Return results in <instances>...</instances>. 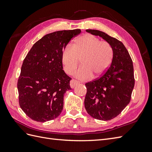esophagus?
<instances>
[{"label":"esophagus","mask_w":152,"mask_h":152,"mask_svg":"<svg viewBox=\"0 0 152 152\" xmlns=\"http://www.w3.org/2000/svg\"><path fill=\"white\" fill-rule=\"evenodd\" d=\"M80 82L78 81H76L75 80H70V88H74V87L76 86H77L78 84H79Z\"/></svg>","instance_id":"1"}]
</instances>
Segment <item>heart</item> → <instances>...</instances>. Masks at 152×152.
Returning <instances> with one entry per match:
<instances>
[{"label":"heart","mask_w":152,"mask_h":152,"mask_svg":"<svg viewBox=\"0 0 152 152\" xmlns=\"http://www.w3.org/2000/svg\"><path fill=\"white\" fill-rule=\"evenodd\" d=\"M114 56L112 46L101 42L92 34H86L77 38L73 46L68 44L61 52V61L65 72L71 74L79 63L81 66L74 72L76 78L87 80L102 76L109 69Z\"/></svg>","instance_id":"b5f03b06"}]
</instances>
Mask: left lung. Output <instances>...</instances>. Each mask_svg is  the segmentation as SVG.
<instances>
[{
    "label": "left lung",
    "mask_w": 152,
    "mask_h": 152,
    "mask_svg": "<svg viewBox=\"0 0 152 152\" xmlns=\"http://www.w3.org/2000/svg\"><path fill=\"white\" fill-rule=\"evenodd\" d=\"M86 32L103 38L114 52L107 71L99 78L86 83L87 112L95 119L108 121L120 114L131 101L134 86L133 61L121 42L98 30Z\"/></svg>",
    "instance_id": "obj_1"
}]
</instances>
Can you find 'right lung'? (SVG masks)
Here are the masks:
<instances>
[{
  "label": "right lung",
  "instance_id": "1",
  "mask_svg": "<svg viewBox=\"0 0 152 152\" xmlns=\"http://www.w3.org/2000/svg\"><path fill=\"white\" fill-rule=\"evenodd\" d=\"M80 29L59 31L38 40L23 63L18 81L19 103L27 115L45 122L60 115L71 78L63 70L61 52Z\"/></svg>",
  "mask_w": 152,
  "mask_h": 152
}]
</instances>
